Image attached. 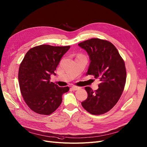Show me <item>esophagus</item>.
<instances>
[{"label": "esophagus", "instance_id": "34e87169", "mask_svg": "<svg viewBox=\"0 0 147 147\" xmlns=\"http://www.w3.org/2000/svg\"><path fill=\"white\" fill-rule=\"evenodd\" d=\"M80 87H78V86H72L71 87V89L73 91H77L78 89H80Z\"/></svg>", "mask_w": 147, "mask_h": 147}]
</instances>
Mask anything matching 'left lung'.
<instances>
[{
  "instance_id": "obj_1",
  "label": "left lung",
  "mask_w": 147,
  "mask_h": 147,
  "mask_svg": "<svg viewBox=\"0 0 147 147\" xmlns=\"http://www.w3.org/2000/svg\"><path fill=\"white\" fill-rule=\"evenodd\" d=\"M78 46L86 51L90 61L86 75H93L101 82L95 92L90 87H85L88 97L81 104L92 115L105 113L117 104L124 90L126 80L124 62L109 41L92 38Z\"/></svg>"
}]
</instances>
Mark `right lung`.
<instances>
[{
  "label": "right lung",
  "mask_w": 147,
  "mask_h": 147,
  "mask_svg": "<svg viewBox=\"0 0 147 147\" xmlns=\"http://www.w3.org/2000/svg\"><path fill=\"white\" fill-rule=\"evenodd\" d=\"M70 46L40 45L30 49L19 67L18 81L22 96L30 109L41 115H50L62 103V95L69 87H59L50 82Z\"/></svg>",
  "instance_id": "obj_1"
}]
</instances>
